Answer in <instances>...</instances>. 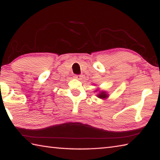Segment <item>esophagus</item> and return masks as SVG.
Returning a JSON list of instances; mask_svg holds the SVG:
<instances>
[{
  "label": "esophagus",
  "instance_id": "obj_1",
  "mask_svg": "<svg viewBox=\"0 0 160 160\" xmlns=\"http://www.w3.org/2000/svg\"><path fill=\"white\" fill-rule=\"evenodd\" d=\"M74 78H75V79H77V80H82V75H75V76H74Z\"/></svg>",
  "mask_w": 160,
  "mask_h": 160
}]
</instances>
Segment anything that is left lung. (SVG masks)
Here are the masks:
<instances>
[{
    "instance_id": "left-lung-1",
    "label": "left lung",
    "mask_w": 160,
    "mask_h": 160,
    "mask_svg": "<svg viewBox=\"0 0 160 160\" xmlns=\"http://www.w3.org/2000/svg\"><path fill=\"white\" fill-rule=\"evenodd\" d=\"M97 97H98L100 99H106L108 97H109V95H108V94L106 92L102 91V92H100L98 94H97Z\"/></svg>"
}]
</instances>
